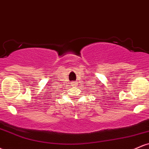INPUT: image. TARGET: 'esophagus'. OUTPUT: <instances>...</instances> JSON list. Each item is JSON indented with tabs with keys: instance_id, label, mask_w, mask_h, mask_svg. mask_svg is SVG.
I'll use <instances>...</instances> for the list:
<instances>
[{
	"instance_id": "1",
	"label": "esophagus",
	"mask_w": 149,
	"mask_h": 149,
	"mask_svg": "<svg viewBox=\"0 0 149 149\" xmlns=\"http://www.w3.org/2000/svg\"><path fill=\"white\" fill-rule=\"evenodd\" d=\"M73 85H74V86H76V83H74V84H73Z\"/></svg>"
}]
</instances>
